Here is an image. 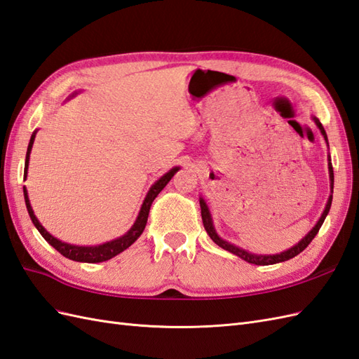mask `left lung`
I'll use <instances>...</instances> for the list:
<instances>
[{"mask_svg": "<svg viewBox=\"0 0 359 359\" xmlns=\"http://www.w3.org/2000/svg\"><path fill=\"white\" fill-rule=\"evenodd\" d=\"M314 121H316V124L318 126L320 132L323 133L325 140L327 141V136H326V132H325L323 126H321V123L318 121L317 118H314ZM329 161H330V159H329ZM329 177H330V188L334 189V168H332V163H330V162H329ZM330 205H332V196L329 197L327 205H326V208H325V210H323V215L320 217V219H318V223L316 224V227L312 229V231H311L305 238H303V240H302L299 244H296L294 247H291L290 250L282 252V253H279V255L262 256V255H252V253L245 252V250H243V249H238V247L233 245V244H229V243H226L224 240H222V238H219V236L215 233V229H214V226H212V218H210L209 209H208V206H206V203H205V200L200 198L201 219H203V226H205V229H206V232L209 233L210 240H212L217 245L222 247V249H224V250H227V252H231V253H233V255H236V256H240L241 259H244V261H247V262H250V264H255V265H271V264L283 262V261H288V259L294 258V256H297L299 253H302V252L305 250L306 247L311 244V241L314 240L316 235L318 233L320 227H321V224H323L325 218H326V215H327V212H329Z\"/></svg>", "mask_w": 359, "mask_h": 359, "instance_id": "left-lung-1", "label": "left lung"}]
</instances>
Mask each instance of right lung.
Returning <instances> with one entry per match:
<instances>
[{"label": "right lung", "mask_w": 359, "mask_h": 359, "mask_svg": "<svg viewBox=\"0 0 359 359\" xmlns=\"http://www.w3.org/2000/svg\"><path fill=\"white\" fill-rule=\"evenodd\" d=\"M34 136H36V132L32 135V140H30V144H29V149H27V154H25V167H24V176H27V168H29V159H30V151H32V147H33V141H34ZM179 168H172L170 170L165 176H162L158 182L154 183V185L150 188L149 194H147L144 203H142V208L140 210V215H137L135 224L132 226L130 231H128L126 235H123L121 238H116V240L110 241V243H106V244H101V245H95V247H79V245H71V244H67V243H62L59 240H56V238L51 236L45 229L42 227V224L38 222V218L34 217L33 214V209L30 206V200H29V196H27V189L24 187V198H25V206H27V210H29V215L32 218L33 224L36 226V229H38L39 233L45 238V241H47L48 244H51L54 249H56L60 255L65 256V258L71 259V261H77V262H89V264H97V262H103V261H107L110 258H114V256H116L118 253L124 252L127 247H130L137 238L141 236V233L144 232L145 229V224H147V218H149V214H150V208H151V203L153 200L158 197L159 192L167 187V183L171 180V177L176 174Z\"/></svg>", "instance_id": "add662e5"}]
</instances>
